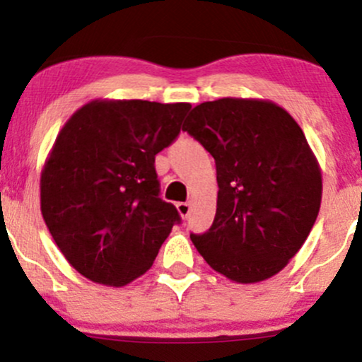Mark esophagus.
I'll list each match as a JSON object with an SVG mask.
<instances>
[{"instance_id": "obj_1", "label": "esophagus", "mask_w": 362, "mask_h": 362, "mask_svg": "<svg viewBox=\"0 0 362 362\" xmlns=\"http://www.w3.org/2000/svg\"><path fill=\"white\" fill-rule=\"evenodd\" d=\"M177 211H178V214H180L182 218L185 219L187 216H189V213H190V204H189V202H178Z\"/></svg>"}]
</instances>
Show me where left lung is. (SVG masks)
Listing matches in <instances>:
<instances>
[{"label": "left lung", "instance_id": "left-lung-1", "mask_svg": "<svg viewBox=\"0 0 362 362\" xmlns=\"http://www.w3.org/2000/svg\"><path fill=\"white\" fill-rule=\"evenodd\" d=\"M184 131L216 161L213 226L190 235L216 272L240 284L276 276L308 238L322 202V172L298 122L257 98L194 107Z\"/></svg>", "mask_w": 362, "mask_h": 362}]
</instances>
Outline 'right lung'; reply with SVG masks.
<instances>
[{"label":"right lung","mask_w":362,"mask_h":362,"mask_svg":"<svg viewBox=\"0 0 362 362\" xmlns=\"http://www.w3.org/2000/svg\"><path fill=\"white\" fill-rule=\"evenodd\" d=\"M190 103L93 100L57 134L40 175V211L66 260L120 288L155 262L175 206L160 199L155 156L175 141Z\"/></svg>","instance_id":"add662e5"}]
</instances>
